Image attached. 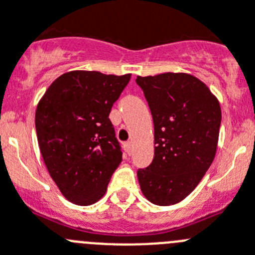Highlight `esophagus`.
I'll return each mask as SVG.
<instances>
[{
    "label": "esophagus",
    "mask_w": 255,
    "mask_h": 255,
    "mask_svg": "<svg viewBox=\"0 0 255 255\" xmlns=\"http://www.w3.org/2000/svg\"><path fill=\"white\" fill-rule=\"evenodd\" d=\"M125 150H126V152L129 155L130 151H132V142H130V141L125 142Z\"/></svg>",
    "instance_id": "esophagus-1"
}]
</instances>
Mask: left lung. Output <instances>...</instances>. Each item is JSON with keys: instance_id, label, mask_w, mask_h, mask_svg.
I'll list each match as a JSON object with an SVG mask.
<instances>
[{"instance_id": "left-lung-1", "label": "left lung", "mask_w": 255, "mask_h": 255, "mask_svg": "<svg viewBox=\"0 0 255 255\" xmlns=\"http://www.w3.org/2000/svg\"><path fill=\"white\" fill-rule=\"evenodd\" d=\"M153 119V160L137 171L151 203L171 206L189 196L212 164L221 108L205 82L189 73L137 76Z\"/></svg>"}]
</instances>
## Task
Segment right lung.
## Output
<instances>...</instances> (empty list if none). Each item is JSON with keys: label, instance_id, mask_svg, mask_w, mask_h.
<instances>
[{"label": "right lung", "instance_id": "obj_1", "mask_svg": "<svg viewBox=\"0 0 255 255\" xmlns=\"http://www.w3.org/2000/svg\"><path fill=\"white\" fill-rule=\"evenodd\" d=\"M129 80L130 73L71 71L54 80L39 100L40 153L61 193L75 205L99 201L122 162L109 113Z\"/></svg>", "mask_w": 255, "mask_h": 255}]
</instances>
